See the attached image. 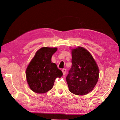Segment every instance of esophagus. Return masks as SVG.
<instances>
[{
	"mask_svg": "<svg viewBox=\"0 0 120 120\" xmlns=\"http://www.w3.org/2000/svg\"><path fill=\"white\" fill-rule=\"evenodd\" d=\"M62 72H63V75H65V74H66V72H67V70H66L65 68H63V69L62 70Z\"/></svg>",
	"mask_w": 120,
	"mask_h": 120,
	"instance_id": "obj_1",
	"label": "esophagus"
}]
</instances>
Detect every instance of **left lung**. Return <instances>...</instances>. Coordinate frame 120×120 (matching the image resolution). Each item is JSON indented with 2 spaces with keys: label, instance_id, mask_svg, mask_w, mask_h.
Masks as SVG:
<instances>
[{
  "label": "left lung",
  "instance_id": "1",
  "mask_svg": "<svg viewBox=\"0 0 120 120\" xmlns=\"http://www.w3.org/2000/svg\"><path fill=\"white\" fill-rule=\"evenodd\" d=\"M72 67L66 77L69 90L78 95L87 94L98 82L99 70L91 53L78 47L72 52Z\"/></svg>",
  "mask_w": 120,
  "mask_h": 120
}]
</instances>
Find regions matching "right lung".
<instances>
[{
	"label": "right lung",
	"mask_w": 120,
	"mask_h": 120,
	"mask_svg": "<svg viewBox=\"0 0 120 120\" xmlns=\"http://www.w3.org/2000/svg\"><path fill=\"white\" fill-rule=\"evenodd\" d=\"M57 50V48H41L28 66L26 71L27 82L34 92H47L52 89L56 78L63 75L62 71L51 60Z\"/></svg>",
	"instance_id": "right-lung-1"
}]
</instances>
